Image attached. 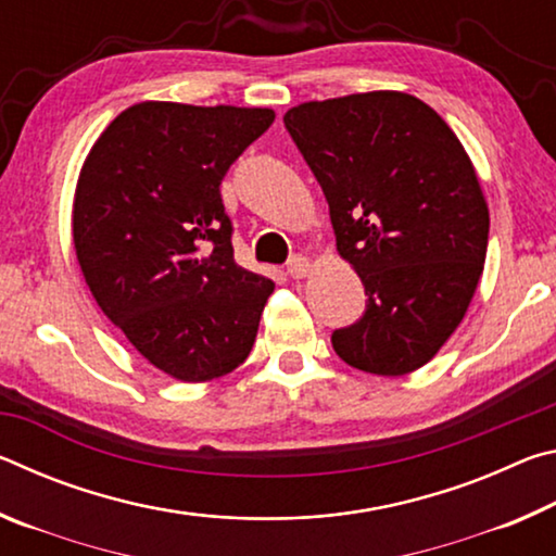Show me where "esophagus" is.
Returning a JSON list of instances; mask_svg holds the SVG:
<instances>
[{"instance_id":"esophagus-1","label":"esophagus","mask_w":556,"mask_h":556,"mask_svg":"<svg viewBox=\"0 0 556 556\" xmlns=\"http://www.w3.org/2000/svg\"><path fill=\"white\" fill-rule=\"evenodd\" d=\"M287 271H289V277L291 279H306L308 277V271H312V262H308L306 257H294L289 262V267H287Z\"/></svg>"}]
</instances>
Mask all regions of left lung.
<instances>
[{"instance_id":"8db88e82","label":"left lung","mask_w":556,"mask_h":556,"mask_svg":"<svg viewBox=\"0 0 556 556\" xmlns=\"http://www.w3.org/2000/svg\"><path fill=\"white\" fill-rule=\"evenodd\" d=\"M285 125L368 296L361 321L333 331V351L382 378L419 370L483 275L491 213L473 162L427 102L400 90L301 102Z\"/></svg>"}]
</instances>
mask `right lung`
Instances as JSON below:
<instances>
[{
    "mask_svg": "<svg viewBox=\"0 0 556 556\" xmlns=\"http://www.w3.org/2000/svg\"><path fill=\"white\" fill-rule=\"evenodd\" d=\"M275 110L137 102L102 129L73 195L92 299L149 363L181 382L250 355L275 281L232 257L220 181Z\"/></svg>",
    "mask_w": 556,
    "mask_h": 556,
    "instance_id": "right-lung-1",
    "label": "right lung"
}]
</instances>
